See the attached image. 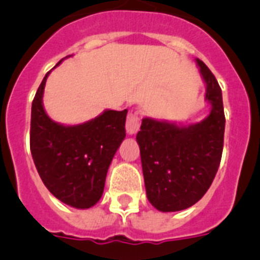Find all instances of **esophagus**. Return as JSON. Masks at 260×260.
<instances>
[{"instance_id": "34e87169", "label": "esophagus", "mask_w": 260, "mask_h": 260, "mask_svg": "<svg viewBox=\"0 0 260 260\" xmlns=\"http://www.w3.org/2000/svg\"><path fill=\"white\" fill-rule=\"evenodd\" d=\"M141 127V117L138 112L128 114L127 119H126V132L128 135H134L139 132Z\"/></svg>"}]
</instances>
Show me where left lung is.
Here are the masks:
<instances>
[{"label": "left lung", "instance_id": "obj_1", "mask_svg": "<svg viewBox=\"0 0 260 260\" xmlns=\"http://www.w3.org/2000/svg\"><path fill=\"white\" fill-rule=\"evenodd\" d=\"M195 62L206 83L204 100L211 105L210 114L190 125L144 117L137 134L147 198L161 212L182 211L197 203L210 189L221 160V88L204 62Z\"/></svg>", "mask_w": 260, "mask_h": 260}]
</instances>
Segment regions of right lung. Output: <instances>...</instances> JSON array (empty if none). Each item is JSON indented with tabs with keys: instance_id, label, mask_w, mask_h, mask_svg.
<instances>
[{
	"instance_id": "1",
	"label": "right lung",
	"mask_w": 260,
	"mask_h": 260,
	"mask_svg": "<svg viewBox=\"0 0 260 260\" xmlns=\"http://www.w3.org/2000/svg\"><path fill=\"white\" fill-rule=\"evenodd\" d=\"M49 73L32 102L29 132L32 158L41 181L58 201L86 210L102 198L108 168L126 137L127 109L121 112L105 109L100 116L79 125L54 122L43 105Z\"/></svg>"
}]
</instances>
